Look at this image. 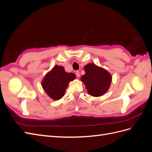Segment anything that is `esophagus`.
Returning a JSON list of instances; mask_svg holds the SVG:
<instances>
[{
	"label": "esophagus",
	"instance_id": "esophagus-1",
	"mask_svg": "<svg viewBox=\"0 0 152 152\" xmlns=\"http://www.w3.org/2000/svg\"><path fill=\"white\" fill-rule=\"evenodd\" d=\"M75 74H76V76H77V77H79L80 76L79 71H76V72H75Z\"/></svg>",
	"mask_w": 152,
	"mask_h": 152
}]
</instances>
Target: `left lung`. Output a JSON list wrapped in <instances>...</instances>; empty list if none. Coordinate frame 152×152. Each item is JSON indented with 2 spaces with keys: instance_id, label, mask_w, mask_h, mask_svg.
I'll return each mask as SVG.
<instances>
[{
  "instance_id": "left-lung-1",
  "label": "left lung",
  "mask_w": 152,
  "mask_h": 152,
  "mask_svg": "<svg viewBox=\"0 0 152 152\" xmlns=\"http://www.w3.org/2000/svg\"><path fill=\"white\" fill-rule=\"evenodd\" d=\"M86 73L81 77L89 95L98 97L104 94L109 89L112 77L104 69L93 63L84 66Z\"/></svg>"
}]
</instances>
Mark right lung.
<instances>
[{"instance_id":"obj_1","label":"right lung","mask_w":152,"mask_h":152,"mask_svg":"<svg viewBox=\"0 0 152 152\" xmlns=\"http://www.w3.org/2000/svg\"><path fill=\"white\" fill-rule=\"evenodd\" d=\"M75 79L74 73H67L63 66L56 65L45 76L42 85L49 97L58 100L65 94L69 82Z\"/></svg>"}]
</instances>
